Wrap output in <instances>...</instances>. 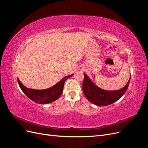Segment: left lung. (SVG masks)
Wrapping results in <instances>:
<instances>
[{"instance_id": "1", "label": "left lung", "mask_w": 148, "mask_h": 148, "mask_svg": "<svg viewBox=\"0 0 148 148\" xmlns=\"http://www.w3.org/2000/svg\"><path fill=\"white\" fill-rule=\"evenodd\" d=\"M130 77L125 86L118 90L107 91L102 89L92 82L88 76L84 73L83 91L87 99L92 104L99 106H106L113 104L122 97L127 91Z\"/></svg>"}]
</instances>
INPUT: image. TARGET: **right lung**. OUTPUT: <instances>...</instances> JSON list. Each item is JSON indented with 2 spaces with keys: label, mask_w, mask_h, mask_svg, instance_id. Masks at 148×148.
Listing matches in <instances>:
<instances>
[{
  "label": "right lung",
  "mask_w": 148,
  "mask_h": 148,
  "mask_svg": "<svg viewBox=\"0 0 148 148\" xmlns=\"http://www.w3.org/2000/svg\"><path fill=\"white\" fill-rule=\"evenodd\" d=\"M73 75V74L66 76L60 82L56 84L54 86L47 89H41V90L26 88L21 83L18 78L17 81L22 91L31 100H32L36 103H38V104H48V103H51L59 99L63 92V89L65 81Z\"/></svg>",
  "instance_id": "1"
}]
</instances>
